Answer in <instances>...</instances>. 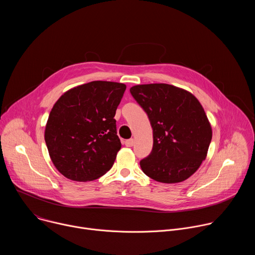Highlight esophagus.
<instances>
[{"label":"esophagus","instance_id":"34e87169","mask_svg":"<svg viewBox=\"0 0 255 255\" xmlns=\"http://www.w3.org/2000/svg\"><path fill=\"white\" fill-rule=\"evenodd\" d=\"M134 143H135V141H134V139H128V140H126L125 141V145L126 146H128V147H131V146H133L134 145Z\"/></svg>","mask_w":255,"mask_h":255}]
</instances>
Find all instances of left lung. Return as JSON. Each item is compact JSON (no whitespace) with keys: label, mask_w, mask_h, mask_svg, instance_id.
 Instances as JSON below:
<instances>
[{"label":"left lung","mask_w":255,"mask_h":255,"mask_svg":"<svg viewBox=\"0 0 255 255\" xmlns=\"http://www.w3.org/2000/svg\"><path fill=\"white\" fill-rule=\"evenodd\" d=\"M132 97L147 114L153 130L143 172L163 184L186 180L206 159L212 127L201 103L190 92L167 84L138 85Z\"/></svg>","instance_id":"1"}]
</instances>
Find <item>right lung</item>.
Masks as SVG:
<instances>
[{
  "mask_svg": "<svg viewBox=\"0 0 255 255\" xmlns=\"http://www.w3.org/2000/svg\"><path fill=\"white\" fill-rule=\"evenodd\" d=\"M126 86L95 81L65 92L49 114L44 138L57 170L76 181L99 178L121 148L114 119Z\"/></svg>",
  "mask_w": 255,
  "mask_h": 255,
  "instance_id": "obj_1",
  "label": "right lung"
}]
</instances>
